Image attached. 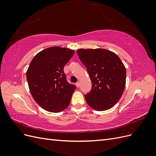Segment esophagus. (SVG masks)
<instances>
[{
  "label": "esophagus",
  "mask_w": 156,
  "mask_h": 156,
  "mask_svg": "<svg viewBox=\"0 0 156 156\" xmlns=\"http://www.w3.org/2000/svg\"><path fill=\"white\" fill-rule=\"evenodd\" d=\"M75 85H76L77 88H79L80 87V83L78 82V83H77L76 84H75Z\"/></svg>",
  "instance_id": "1"
}]
</instances>
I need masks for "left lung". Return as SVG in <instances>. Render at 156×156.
<instances>
[{
    "label": "left lung",
    "mask_w": 156,
    "mask_h": 156,
    "mask_svg": "<svg viewBox=\"0 0 156 156\" xmlns=\"http://www.w3.org/2000/svg\"><path fill=\"white\" fill-rule=\"evenodd\" d=\"M77 53L92 81L91 91L84 96L88 105L98 111L109 109L124 90V64L116 54L105 49H79Z\"/></svg>",
    "instance_id": "left-lung-1"
}]
</instances>
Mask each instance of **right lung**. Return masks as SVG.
Wrapping results in <instances>:
<instances>
[{
  "label": "right lung",
  "instance_id": "right-lung-1",
  "mask_svg": "<svg viewBox=\"0 0 156 156\" xmlns=\"http://www.w3.org/2000/svg\"><path fill=\"white\" fill-rule=\"evenodd\" d=\"M74 53L68 48L51 47L31 61L27 71L29 88L35 101L45 111L59 112L69 105L76 87L67 82L63 69Z\"/></svg>",
  "mask_w": 156,
  "mask_h": 156
}]
</instances>
